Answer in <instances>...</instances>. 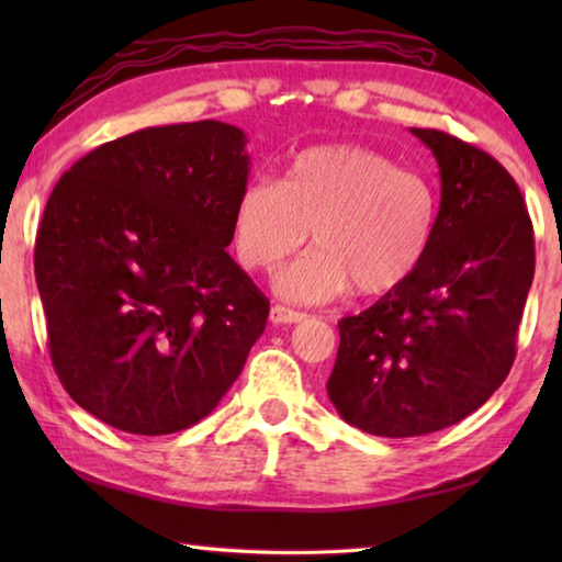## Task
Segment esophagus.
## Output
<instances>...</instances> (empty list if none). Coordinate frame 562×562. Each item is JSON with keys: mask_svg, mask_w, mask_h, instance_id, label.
Wrapping results in <instances>:
<instances>
[{"mask_svg": "<svg viewBox=\"0 0 562 562\" xmlns=\"http://www.w3.org/2000/svg\"><path fill=\"white\" fill-rule=\"evenodd\" d=\"M304 317H307L304 312L282 307V304H272V310H270L272 325H297V322H302Z\"/></svg>", "mask_w": 562, "mask_h": 562, "instance_id": "1", "label": "esophagus"}]
</instances>
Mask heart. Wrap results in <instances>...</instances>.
<instances>
[{"instance_id": "1", "label": "heart", "mask_w": 562, "mask_h": 562, "mask_svg": "<svg viewBox=\"0 0 562 562\" xmlns=\"http://www.w3.org/2000/svg\"><path fill=\"white\" fill-rule=\"evenodd\" d=\"M436 227L429 178L351 144L302 150L282 180H247L233 211L235 252L247 270H272L312 231L315 250L274 278L280 297L310 304L351 284L367 297L398 290L422 268Z\"/></svg>"}]
</instances>
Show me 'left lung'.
Here are the masks:
<instances>
[{
    "instance_id": "1",
    "label": "left lung",
    "mask_w": 562,
    "mask_h": 562,
    "mask_svg": "<svg viewBox=\"0 0 562 562\" xmlns=\"http://www.w3.org/2000/svg\"><path fill=\"white\" fill-rule=\"evenodd\" d=\"M439 164V227L422 268L339 322L327 394L357 429L406 439L483 406L516 359L536 270L532 223L516 180L486 150L412 128Z\"/></svg>"
}]
</instances>
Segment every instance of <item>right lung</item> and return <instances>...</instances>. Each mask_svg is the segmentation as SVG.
Returning <instances> with one entry per match:
<instances>
[{
  "label": "right lung",
  "mask_w": 562,
  "mask_h": 562,
  "mask_svg": "<svg viewBox=\"0 0 562 562\" xmlns=\"http://www.w3.org/2000/svg\"><path fill=\"white\" fill-rule=\"evenodd\" d=\"M231 123L154 126L66 170L36 233L52 364L113 429L201 422L240 376L270 302L225 252L250 173Z\"/></svg>",
  "instance_id": "obj_1"
}]
</instances>
